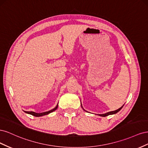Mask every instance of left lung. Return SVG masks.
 <instances>
[{"label":"left lung","mask_w":148,"mask_h":148,"mask_svg":"<svg viewBox=\"0 0 148 148\" xmlns=\"http://www.w3.org/2000/svg\"><path fill=\"white\" fill-rule=\"evenodd\" d=\"M123 106H122V107H121L120 108H119V109L116 110H114V111H112V112H107V113H106V114H99V115L101 116V117H106V116H107V115H112V114H116V113H117L119 111H120L121 109H122V107H123Z\"/></svg>","instance_id":"8db88e82"}]
</instances>
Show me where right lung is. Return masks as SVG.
<instances>
[{"mask_svg": "<svg viewBox=\"0 0 148 148\" xmlns=\"http://www.w3.org/2000/svg\"><path fill=\"white\" fill-rule=\"evenodd\" d=\"M58 107V104L57 105V106L55 107L54 109H53L49 111H47V112H42V113H36V112H27V111H24L25 112L27 113V114H31L33 116H35V117H41V116H42V115H47L49 114H50L51 112H53L54 110H56Z\"/></svg>", "mask_w": 148, "mask_h": 148, "instance_id": "obj_1", "label": "right lung"}]
</instances>
